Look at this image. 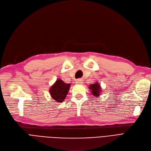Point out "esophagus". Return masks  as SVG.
Listing matches in <instances>:
<instances>
[{
	"mask_svg": "<svg viewBox=\"0 0 151 151\" xmlns=\"http://www.w3.org/2000/svg\"><path fill=\"white\" fill-rule=\"evenodd\" d=\"M76 83L78 84V85H82V84L83 83V81L82 79H77L76 81Z\"/></svg>",
	"mask_w": 151,
	"mask_h": 151,
	"instance_id": "34e87169",
	"label": "esophagus"
}]
</instances>
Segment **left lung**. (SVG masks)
<instances>
[{"mask_svg": "<svg viewBox=\"0 0 151 151\" xmlns=\"http://www.w3.org/2000/svg\"><path fill=\"white\" fill-rule=\"evenodd\" d=\"M89 88L92 90V93L93 95V96H96V97H98L100 96L101 91V86L99 85L98 82H95V83L90 84L89 86Z\"/></svg>", "mask_w": 151, "mask_h": 151, "instance_id": "1", "label": "left lung"}]
</instances>
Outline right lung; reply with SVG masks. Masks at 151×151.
Listing matches in <instances>:
<instances>
[{
  "label": "right lung",
  "instance_id": "add662e5",
  "mask_svg": "<svg viewBox=\"0 0 151 151\" xmlns=\"http://www.w3.org/2000/svg\"><path fill=\"white\" fill-rule=\"evenodd\" d=\"M70 86V83H66L61 79H58L50 89L51 97L58 103H61L65 99Z\"/></svg>",
  "mask_w": 151,
  "mask_h": 151
}]
</instances>
